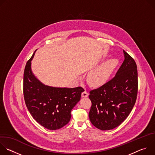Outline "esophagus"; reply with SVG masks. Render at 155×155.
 <instances>
[{
    "label": "esophagus",
    "instance_id": "esophagus-1",
    "mask_svg": "<svg viewBox=\"0 0 155 155\" xmlns=\"http://www.w3.org/2000/svg\"><path fill=\"white\" fill-rule=\"evenodd\" d=\"M88 96H89V94H88V93L86 90L84 91L81 94V97H88Z\"/></svg>",
    "mask_w": 155,
    "mask_h": 155
}]
</instances>
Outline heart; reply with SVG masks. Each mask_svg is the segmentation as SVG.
I'll use <instances>...</instances> for the list:
<instances>
[{
    "label": "heart",
    "mask_w": 155,
    "mask_h": 155,
    "mask_svg": "<svg viewBox=\"0 0 155 155\" xmlns=\"http://www.w3.org/2000/svg\"><path fill=\"white\" fill-rule=\"evenodd\" d=\"M117 65L118 61L114 59H108L103 62L88 74V82L94 87L103 86L107 83Z\"/></svg>",
    "instance_id": "heart-1"
}]
</instances>
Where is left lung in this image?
<instances>
[{"mask_svg": "<svg viewBox=\"0 0 155 155\" xmlns=\"http://www.w3.org/2000/svg\"><path fill=\"white\" fill-rule=\"evenodd\" d=\"M124 60L115 77L90 91L91 123L102 130L113 129L128 117L136 103L137 69L135 61L123 50Z\"/></svg>", "mask_w": 155, "mask_h": 155, "instance_id": "1", "label": "left lung"}]
</instances>
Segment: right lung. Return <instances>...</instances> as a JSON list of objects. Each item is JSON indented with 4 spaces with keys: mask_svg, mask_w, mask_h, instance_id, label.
Returning a JSON list of instances; mask_svg holds the SVG:
<instances>
[{
    "mask_svg": "<svg viewBox=\"0 0 155 155\" xmlns=\"http://www.w3.org/2000/svg\"><path fill=\"white\" fill-rule=\"evenodd\" d=\"M35 51L28 61L24 72L26 105L40 125L50 130L59 129L70 121L71 110L80 101L84 90L81 87H53L41 83L31 69Z\"/></svg>",
    "mask_w": 155,
    "mask_h": 155,
    "instance_id": "1",
    "label": "right lung"
}]
</instances>
